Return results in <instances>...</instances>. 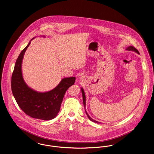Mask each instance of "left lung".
I'll list each match as a JSON object with an SVG mask.
<instances>
[{"label": "left lung", "mask_w": 154, "mask_h": 154, "mask_svg": "<svg viewBox=\"0 0 154 154\" xmlns=\"http://www.w3.org/2000/svg\"><path fill=\"white\" fill-rule=\"evenodd\" d=\"M126 50H127V51H134V52H136L137 54H140V53L139 52V51H137V49H136L134 47H132V46H129V47H127V49H126ZM81 90H82V97H83V105H84V107H85V112H86V113L87 114L88 118L91 121L94 122H95V123H98V124L100 123V122H98V121H97L94 120H93V119H91V117L88 114V113H87V111H86V95H85V91H84V90H83V88H81Z\"/></svg>", "instance_id": "obj_1"}]
</instances>
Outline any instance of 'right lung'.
<instances>
[{
  "label": "right lung",
  "mask_w": 154,
  "mask_h": 154,
  "mask_svg": "<svg viewBox=\"0 0 154 154\" xmlns=\"http://www.w3.org/2000/svg\"><path fill=\"white\" fill-rule=\"evenodd\" d=\"M30 41L16 61L11 77L12 93L18 106L25 113L34 119L50 120L56 117L60 111L64 94L68 88L74 85L76 78H63L56 87L47 92H38L29 87L23 78L22 63Z\"/></svg>",
  "instance_id": "right-lung-1"
}]
</instances>
